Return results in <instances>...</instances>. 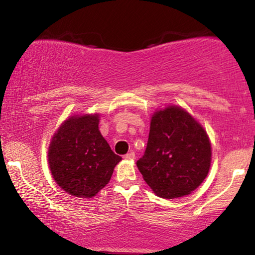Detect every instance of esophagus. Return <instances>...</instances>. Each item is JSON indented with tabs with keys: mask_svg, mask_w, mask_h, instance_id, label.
<instances>
[{
	"mask_svg": "<svg viewBox=\"0 0 255 255\" xmlns=\"http://www.w3.org/2000/svg\"><path fill=\"white\" fill-rule=\"evenodd\" d=\"M124 158L127 160H133L134 159V152H128V154L124 155Z\"/></svg>",
	"mask_w": 255,
	"mask_h": 255,
	"instance_id": "34e87169",
	"label": "esophagus"
}]
</instances>
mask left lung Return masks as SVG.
Wrapping results in <instances>:
<instances>
[{
  "instance_id": "left-lung-1",
  "label": "left lung",
  "mask_w": 255,
  "mask_h": 255,
  "mask_svg": "<svg viewBox=\"0 0 255 255\" xmlns=\"http://www.w3.org/2000/svg\"><path fill=\"white\" fill-rule=\"evenodd\" d=\"M210 163L209 137L193 116L175 106L154 113L137 167L159 197L189 195L207 177Z\"/></svg>"
}]
</instances>
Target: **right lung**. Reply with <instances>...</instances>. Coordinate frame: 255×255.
<instances>
[{
  "mask_svg": "<svg viewBox=\"0 0 255 255\" xmlns=\"http://www.w3.org/2000/svg\"><path fill=\"white\" fill-rule=\"evenodd\" d=\"M100 115L72 116L55 132L48 165L58 186L76 197H94L109 182L120 155L99 130Z\"/></svg>",
  "mask_w": 255,
  "mask_h": 255,
  "instance_id": "1",
  "label": "right lung"
}]
</instances>
